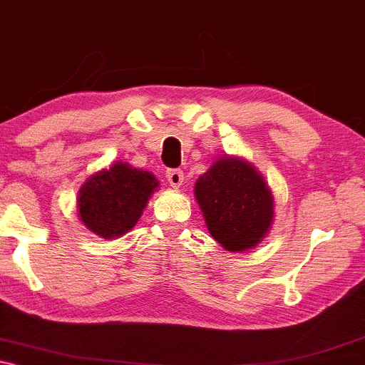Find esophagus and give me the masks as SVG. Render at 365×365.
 Wrapping results in <instances>:
<instances>
[{
    "label": "esophagus",
    "instance_id": "esophagus-1",
    "mask_svg": "<svg viewBox=\"0 0 365 365\" xmlns=\"http://www.w3.org/2000/svg\"><path fill=\"white\" fill-rule=\"evenodd\" d=\"M166 178H168V182L171 184L173 187H179L184 181V173L181 169H169L166 173Z\"/></svg>",
    "mask_w": 365,
    "mask_h": 365
}]
</instances>
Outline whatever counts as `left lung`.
<instances>
[{"mask_svg":"<svg viewBox=\"0 0 365 365\" xmlns=\"http://www.w3.org/2000/svg\"><path fill=\"white\" fill-rule=\"evenodd\" d=\"M194 194L209 232L227 251L256 247L271 229V189L256 168L241 158L217 159L199 176Z\"/></svg>","mask_w":365,"mask_h":365,"instance_id":"8db88e82","label":"left lung"}]
</instances>
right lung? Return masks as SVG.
Masks as SVG:
<instances>
[{"label": "right lung", "mask_w": 365, "mask_h": 365, "mask_svg": "<svg viewBox=\"0 0 365 365\" xmlns=\"http://www.w3.org/2000/svg\"><path fill=\"white\" fill-rule=\"evenodd\" d=\"M156 187L154 174L118 161L93 174L79 189V217L104 239L124 236L136 226Z\"/></svg>", "instance_id": "1"}]
</instances>
